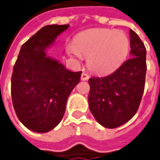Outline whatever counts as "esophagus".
<instances>
[{
  "label": "esophagus",
  "instance_id": "1",
  "mask_svg": "<svg viewBox=\"0 0 160 160\" xmlns=\"http://www.w3.org/2000/svg\"><path fill=\"white\" fill-rule=\"evenodd\" d=\"M90 78V76L87 73H82L81 74V80H88Z\"/></svg>",
  "mask_w": 160,
  "mask_h": 160
}]
</instances>
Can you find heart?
Instances as JSON below:
<instances>
[{
  "instance_id": "1",
  "label": "heart",
  "mask_w": 160,
  "mask_h": 160,
  "mask_svg": "<svg viewBox=\"0 0 160 160\" xmlns=\"http://www.w3.org/2000/svg\"><path fill=\"white\" fill-rule=\"evenodd\" d=\"M130 52V40L122 31L93 28L79 34L68 52L76 59L87 56L88 68L98 74L109 73L120 67Z\"/></svg>"
}]
</instances>
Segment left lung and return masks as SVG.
I'll use <instances>...</instances> for the list:
<instances>
[{
    "instance_id": "obj_1",
    "label": "left lung",
    "mask_w": 160,
    "mask_h": 160,
    "mask_svg": "<svg viewBox=\"0 0 160 160\" xmlns=\"http://www.w3.org/2000/svg\"><path fill=\"white\" fill-rule=\"evenodd\" d=\"M131 58L106 77L89 80V108L106 128L128 122L137 112L143 96L146 73V51L139 36L130 29Z\"/></svg>"
}]
</instances>
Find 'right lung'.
<instances>
[{
	"instance_id": "right-lung-1",
	"label": "right lung",
	"mask_w": 160,
	"mask_h": 160,
	"mask_svg": "<svg viewBox=\"0 0 160 160\" xmlns=\"http://www.w3.org/2000/svg\"><path fill=\"white\" fill-rule=\"evenodd\" d=\"M68 25L42 28L20 49L14 66L11 93L18 119L36 132H48L62 120L68 98L80 82L72 72L46 55V49Z\"/></svg>"
}]
</instances>
